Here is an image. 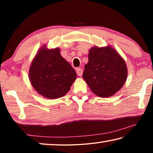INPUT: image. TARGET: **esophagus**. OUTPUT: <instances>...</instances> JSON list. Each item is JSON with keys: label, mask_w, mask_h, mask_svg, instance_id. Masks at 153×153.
Returning <instances> with one entry per match:
<instances>
[{"label": "esophagus", "mask_w": 153, "mask_h": 153, "mask_svg": "<svg viewBox=\"0 0 153 153\" xmlns=\"http://www.w3.org/2000/svg\"><path fill=\"white\" fill-rule=\"evenodd\" d=\"M76 71H77V74L79 76H82V74H83V70L82 69H80V68H77L76 69Z\"/></svg>", "instance_id": "esophagus-1"}]
</instances>
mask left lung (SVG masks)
I'll use <instances>...</instances> for the list:
<instances>
[{
    "instance_id": "left-lung-1",
    "label": "left lung",
    "mask_w": 153,
    "mask_h": 153,
    "mask_svg": "<svg viewBox=\"0 0 153 153\" xmlns=\"http://www.w3.org/2000/svg\"><path fill=\"white\" fill-rule=\"evenodd\" d=\"M128 76L125 60L111 46H93L83 78L90 90L99 97H112L125 84Z\"/></svg>"
}]
</instances>
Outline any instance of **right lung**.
<instances>
[{
    "mask_svg": "<svg viewBox=\"0 0 153 153\" xmlns=\"http://www.w3.org/2000/svg\"><path fill=\"white\" fill-rule=\"evenodd\" d=\"M71 65L60 54V48L42 46L31 63L29 78L38 94L48 99L64 97L76 79Z\"/></svg>",
    "mask_w": 153,
    "mask_h": 153,
    "instance_id": "obj_1",
    "label": "right lung"
}]
</instances>
